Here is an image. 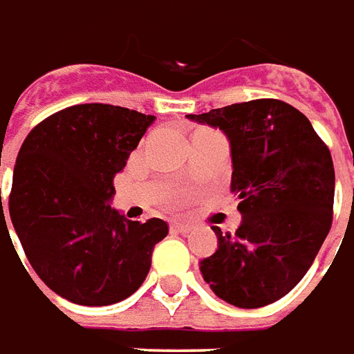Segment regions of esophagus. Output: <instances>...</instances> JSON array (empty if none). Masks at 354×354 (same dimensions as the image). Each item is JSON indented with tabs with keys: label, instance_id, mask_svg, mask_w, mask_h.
<instances>
[{
	"label": "esophagus",
	"instance_id": "34e87169",
	"mask_svg": "<svg viewBox=\"0 0 354 354\" xmlns=\"http://www.w3.org/2000/svg\"><path fill=\"white\" fill-rule=\"evenodd\" d=\"M171 229L177 230V232H189V230H192V225H189V223H183V221H173Z\"/></svg>",
	"mask_w": 354,
	"mask_h": 354
}]
</instances>
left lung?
<instances>
[{
  "label": "left lung",
  "mask_w": 354,
  "mask_h": 354,
  "mask_svg": "<svg viewBox=\"0 0 354 354\" xmlns=\"http://www.w3.org/2000/svg\"><path fill=\"white\" fill-rule=\"evenodd\" d=\"M221 129L230 145V192L240 200L234 234L200 261L212 292L240 309H257L292 292L332 227V154L297 109L277 99L236 102L189 114Z\"/></svg>",
  "instance_id": "8db88e82"
}]
</instances>
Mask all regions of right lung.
I'll list each match as a JSON object with an SVG mask.
<instances>
[{
  "mask_svg": "<svg viewBox=\"0 0 354 354\" xmlns=\"http://www.w3.org/2000/svg\"><path fill=\"white\" fill-rule=\"evenodd\" d=\"M154 120L112 104H76L22 142L9 198L12 227L37 277L68 301H124L141 288L154 245L167 236L162 219L129 221L110 205L114 177Z\"/></svg>",
  "mask_w": 354,
  "mask_h": 354,
  "instance_id": "add662e5",
  "label": "right lung"
}]
</instances>
